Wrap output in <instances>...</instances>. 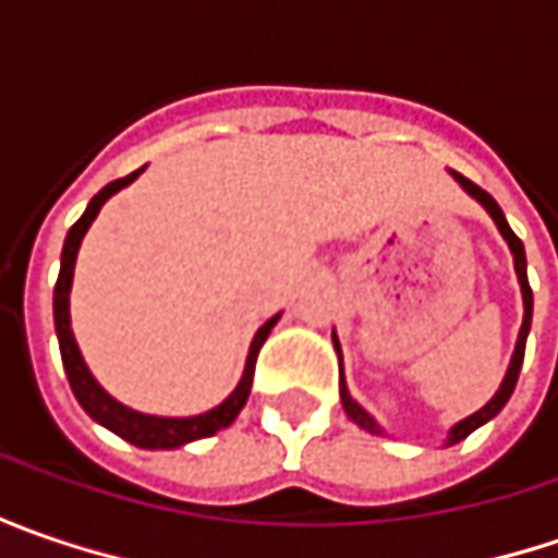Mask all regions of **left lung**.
Listing matches in <instances>:
<instances>
[{
    "instance_id": "left-lung-1",
    "label": "left lung",
    "mask_w": 558,
    "mask_h": 558,
    "mask_svg": "<svg viewBox=\"0 0 558 558\" xmlns=\"http://www.w3.org/2000/svg\"><path fill=\"white\" fill-rule=\"evenodd\" d=\"M453 180L475 198V202L482 204L484 210L494 217V223H497V229H500V235L506 239V245H509V251H512V260H515V276H519V286H522V301H525V316H522V329H519V341H515V354H512V360H509V369H506L504 375V385H500V391L490 397L487 403H484L478 413H472L469 418H462V422H457L453 428H450V438H447V444H460V440H465L475 428H482L484 422H490V418L497 416L500 410L506 407V400L512 397V391H515V381H519V373H522V360H525V341H527V332H531V311H534V294H531V286H527V260H525V245H522V239L509 229V223H506L504 210H500V204L494 202L487 192H484L482 185H475L472 180H465L462 173H453ZM335 341V351H338V356H341V348H338V338L332 335ZM341 403H344V413L354 418L360 428H366V432H373V435H381V428H378V422H375L360 403H356L354 397L348 395V385H344V378H341Z\"/></svg>"
}]
</instances>
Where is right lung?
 I'll return each mask as SVG.
<instances>
[{
	"instance_id": "right-lung-1",
	"label": "right lung",
	"mask_w": 558,
	"mask_h": 558,
	"mask_svg": "<svg viewBox=\"0 0 558 558\" xmlns=\"http://www.w3.org/2000/svg\"><path fill=\"white\" fill-rule=\"evenodd\" d=\"M142 170H145V167H142ZM142 170L105 185L96 198L86 204L83 217L71 226V232H68V239H64V251H61V272H58V282H54V332H58L61 363H64L68 381H71V391H74V397L80 400V407L96 418L98 425H105L108 432H114V435H120L123 440H130V444H136V447H145V450H173V447H183L189 440L210 438V435H217L220 428H229V425L235 422V416L242 413V407L247 403V395H251L257 354H260L267 335L272 332V326L279 323V313L269 316L267 323L257 329V335H254L251 351H247L245 360V373H242V381L235 385V391L226 397L220 407L207 410L202 416H145V413H136V410L123 407L120 400H114V397L98 385L96 378H93V373L86 369V363H83L80 348H76L74 341V332H71V282H74L76 251H80V242H83L86 229H89L93 220L98 217L101 204L108 202L114 192H120L123 185L133 183Z\"/></svg>"
}]
</instances>
